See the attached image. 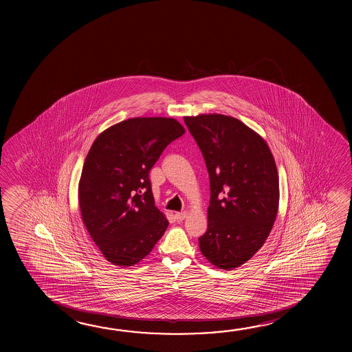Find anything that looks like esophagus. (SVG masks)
<instances>
[{
  "instance_id": "34e87169",
  "label": "esophagus",
  "mask_w": 352,
  "mask_h": 352,
  "mask_svg": "<svg viewBox=\"0 0 352 352\" xmlns=\"http://www.w3.org/2000/svg\"><path fill=\"white\" fill-rule=\"evenodd\" d=\"M186 216H188V213L185 212V211L175 213V219H177V221H184V219H186Z\"/></svg>"
}]
</instances>
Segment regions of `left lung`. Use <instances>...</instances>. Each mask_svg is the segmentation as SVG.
Wrapping results in <instances>:
<instances>
[{"instance_id":"8db88e82","label":"left lung","mask_w":352,"mask_h":352,"mask_svg":"<svg viewBox=\"0 0 352 352\" xmlns=\"http://www.w3.org/2000/svg\"><path fill=\"white\" fill-rule=\"evenodd\" d=\"M210 178L202 255L219 269L248 261L270 234L278 208V175L270 148L242 121L221 114L185 116Z\"/></svg>"}]
</instances>
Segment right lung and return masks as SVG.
Returning a JSON list of instances; mask_svg holds the SVG:
<instances>
[{
	"label": "right lung",
	"mask_w": 352,
	"mask_h": 352,
	"mask_svg": "<svg viewBox=\"0 0 352 352\" xmlns=\"http://www.w3.org/2000/svg\"><path fill=\"white\" fill-rule=\"evenodd\" d=\"M184 133L172 118H133L107 129L93 142L78 201L87 231L111 264H138L167 230L148 174L168 144Z\"/></svg>",
	"instance_id": "1"
}]
</instances>
